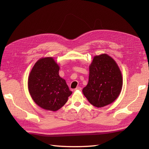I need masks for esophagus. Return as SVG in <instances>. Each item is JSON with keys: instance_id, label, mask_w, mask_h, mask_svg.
<instances>
[{"instance_id": "1", "label": "esophagus", "mask_w": 149, "mask_h": 149, "mask_svg": "<svg viewBox=\"0 0 149 149\" xmlns=\"http://www.w3.org/2000/svg\"><path fill=\"white\" fill-rule=\"evenodd\" d=\"M74 90L75 91H81V88L80 86H78Z\"/></svg>"}]
</instances>
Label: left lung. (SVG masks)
I'll use <instances>...</instances> for the list:
<instances>
[{"label":"left lung","instance_id":"1","mask_svg":"<svg viewBox=\"0 0 149 149\" xmlns=\"http://www.w3.org/2000/svg\"><path fill=\"white\" fill-rule=\"evenodd\" d=\"M122 86V74L116 61L106 54L94 56L88 83L83 89L88 101L97 107L107 106L119 96Z\"/></svg>","mask_w":149,"mask_h":149}]
</instances>
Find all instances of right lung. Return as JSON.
Listing matches in <instances>:
<instances>
[{"instance_id": "add662e5", "label": "right lung", "mask_w": 149, "mask_h": 149, "mask_svg": "<svg viewBox=\"0 0 149 149\" xmlns=\"http://www.w3.org/2000/svg\"><path fill=\"white\" fill-rule=\"evenodd\" d=\"M59 70L53 58L47 57L36 63L30 73L29 93L34 102L44 109H60L72 94L65 80L59 76Z\"/></svg>"}]
</instances>
